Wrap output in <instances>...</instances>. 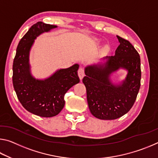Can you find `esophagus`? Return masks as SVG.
Listing matches in <instances>:
<instances>
[{
    "instance_id": "34e87169",
    "label": "esophagus",
    "mask_w": 158,
    "mask_h": 158,
    "mask_svg": "<svg viewBox=\"0 0 158 158\" xmlns=\"http://www.w3.org/2000/svg\"><path fill=\"white\" fill-rule=\"evenodd\" d=\"M78 75L80 79H82L83 77H84L85 73H84V69L83 68H79L78 69Z\"/></svg>"
}]
</instances>
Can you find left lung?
<instances>
[{"label": "left lung", "mask_w": 158, "mask_h": 158, "mask_svg": "<svg viewBox=\"0 0 158 158\" xmlns=\"http://www.w3.org/2000/svg\"><path fill=\"white\" fill-rule=\"evenodd\" d=\"M120 42L114 56L104 65L85 68L82 81L86 89L87 102L91 114L102 120H114L127 114L132 107L141 85L140 56L130 42L117 35ZM122 67L128 73L122 84L114 85L110 74Z\"/></svg>", "instance_id": "8db88e82"}]
</instances>
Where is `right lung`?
<instances>
[{"label":"right lung","mask_w":158,"mask_h":158,"mask_svg":"<svg viewBox=\"0 0 158 158\" xmlns=\"http://www.w3.org/2000/svg\"><path fill=\"white\" fill-rule=\"evenodd\" d=\"M56 27L42 21L32 26L19 42L13 61L12 82L19 100L28 111L41 117H53L59 114L65 105V94L80 81L78 64L59 69L44 80L35 79L31 74L28 58L34 40Z\"/></svg>","instance_id":"1"}]
</instances>
